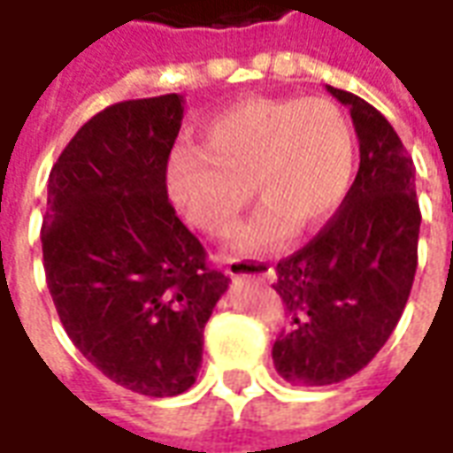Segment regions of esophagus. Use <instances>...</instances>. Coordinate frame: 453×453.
<instances>
[{
	"label": "esophagus",
	"instance_id": "esophagus-1",
	"mask_svg": "<svg viewBox=\"0 0 453 453\" xmlns=\"http://www.w3.org/2000/svg\"><path fill=\"white\" fill-rule=\"evenodd\" d=\"M227 276H252V279H265L272 274V266L262 259H230L226 265Z\"/></svg>",
	"mask_w": 453,
	"mask_h": 453
}]
</instances>
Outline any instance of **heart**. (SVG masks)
<instances>
[{
    "label": "heart",
    "mask_w": 453,
    "mask_h": 453,
    "mask_svg": "<svg viewBox=\"0 0 453 453\" xmlns=\"http://www.w3.org/2000/svg\"><path fill=\"white\" fill-rule=\"evenodd\" d=\"M349 119L325 99H247L208 116L201 148H177L167 162L174 206L208 235L235 226L252 187L265 206L230 237L235 255L274 250L320 226L342 206L354 177Z\"/></svg>",
    "instance_id": "obj_1"
}]
</instances>
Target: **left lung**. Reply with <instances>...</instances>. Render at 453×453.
<instances>
[{"mask_svg":"<svg viewBox=\"0 0 453 453\" xmlns=\"http://www.w3.org/2000/svg\"><path fill=\"white\" fill-rule=\"evenodd\" d=\"M327 92L349 109L359 172L327 226L276 265L286 327L272 359L294 386H330L364 369L395 330L418 269L412 157L371 104Z\"/></svg>","mask_w":453,"mask_h":453,"instance_id":"obj_1","label":"left lung"}]
</instances>
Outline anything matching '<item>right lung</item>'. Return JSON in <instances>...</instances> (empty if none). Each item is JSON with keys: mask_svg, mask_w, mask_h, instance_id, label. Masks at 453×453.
I'll list each match as a JSON object with an SVG mask.
<instances>
[{"mask_svg": "<svg viewBox=\"0 0 453 453\" xmlns=\"http://www.w3.org/2000/svg\"><path fill=\"white\" fill-rule=\"evenodd\" d=\"M184 99L113 104L50 169L41 245L65 333L123 388L169 398L194 386L203 327L227 279L167 196Z\"/></svg>", "mask_w": 453, "mask_h": 453, "instance_id": "obj_1", "label": "right lung"}]
</instances>
